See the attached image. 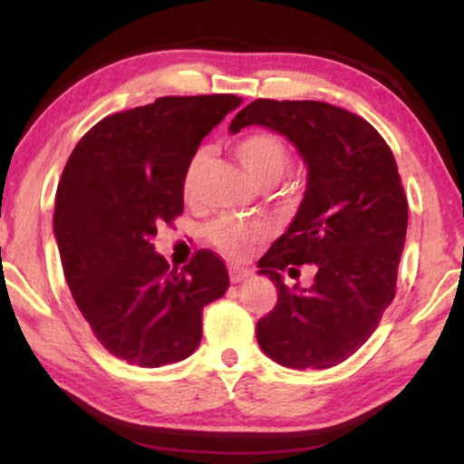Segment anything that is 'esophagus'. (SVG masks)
<instances>
[{
	"mask_svg": "<svg viewBox=\"0 0 464 464\" xmlns=\"http://www.w3.org/2000/svg\"><path fill=\"white\" fill-rule=\"evenodd\" d=\"M227 272H230V281L232 283H240V281H245L246 276H249V270L240 268V266H230Z\"/></svg>",
	"mask_w": 464,
	"mask_h": 464,
	"instance_id": "1",
	"label": "esophagus"
}]
</instances>
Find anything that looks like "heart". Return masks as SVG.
I'll return each mask as SVG.
<instances>
[{
	"instance_id": "b5f03b06",
	"label": "heart",
	"mask_w": 464,
	"mask_h": 464,
	"mask_svg": "<svg viewBox=\"0 0 464 464\" xmlns=\"http://www.w3.org/2000/svg\"><path fill=\"white\" fill-rule=\"evenodd\" d=\"M234 151H237L238 160L245 164V169L249 170V175L259 186H272V183L281 181L291 167L289 145L276 132L270 130H256L240 137L234 143ZM205 158V150L196 151L188 164L186 175H183V196L188 200L196 192V181H198ZM266 232H268V227H266L264 221L234 218H221L213 221L207 230L208 240L230 257H245L251 251V246L266 237Z\"/></svg>"
}]
</instances>
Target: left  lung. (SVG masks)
<instances>
[{"instance_id": "8db88e82", "label": "left lung", "mask_w": 464, "mask_h": 464, "mask_svg": "<svg viewBox=\"0 0 464 464\" xmlns=\"http://www.w3.org/2000/svg\"><path fill=\"white\" fill-rule=\"evenodd\" d=\"M251 124L281 132L308 164L300 211L257 262L278 291L257 344L291 370H327L370 340L395 297L408 230L395 156L367 120L323 101L257 99L230 130ZM302 263L315 266V281L289 290L280 272Z\"/></svg>"}]
</instances>
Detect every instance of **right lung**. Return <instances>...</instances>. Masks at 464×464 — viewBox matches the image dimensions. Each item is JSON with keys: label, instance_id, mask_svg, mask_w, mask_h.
<instances>
[{"label": "right lung", "instance_id": "obj_1", "mask_svg": "<svg viewBox=\"0 0 464 464\" xmlns=\"http://www.w3.org/2000/svg\"><path fill=\"white\" fill-rule=\"evenodd\" d=\"M240 101L160 97L111 113L63 169L53 219L63 272L92 334L126 363L160 367L189 357L202 338V308L230 285L213 251H196L177 270L151 238L183 213L189 160Z\"/></svg>", "mask_w": 464, "mask_h": 464}]
</instances>
